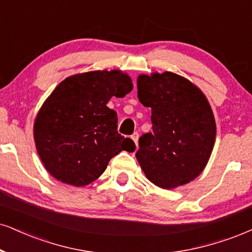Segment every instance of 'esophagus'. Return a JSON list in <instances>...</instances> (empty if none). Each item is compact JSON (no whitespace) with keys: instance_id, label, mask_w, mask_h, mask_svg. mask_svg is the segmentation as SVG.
<instances>
[{"instance_id":"esophagus-1","label":"esophagus","mask_w":252,"mask_h":252,"mask_svg":"<svg viewBox=\"0 0 252 252\" xmlns=\"http://www.w3.org/2000/svg\"><path fill=\"white\" fill-rule=\"evenodd\" d=\"M131 138H132V140L134 141L135 146H138V140H139V133H136V132H135V133H133Z\"/></svg>"}]
</instances>
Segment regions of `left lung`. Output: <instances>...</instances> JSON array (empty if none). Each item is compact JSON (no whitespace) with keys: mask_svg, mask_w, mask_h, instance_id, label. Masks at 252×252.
I'll use <instances>...</instances> for the list:
<instances>
[{"mask_svg":"<svg viewBox=\"0 0 252 252\" xmlns=\"http://www.w3.org/2000/svg\"><path fill=\"white\" fill-rule=\"evenodd\" d=\"M136 85L153 124V132L139 139L135 154L146 178L163 189L192 181L206 168L216 139L207 97L190 80L169 71L140 74Z\"/></svg>","mask_w":252,"mask_h":252,"instance_id":"left-lung-1","label":"left lung"}]
</instances>
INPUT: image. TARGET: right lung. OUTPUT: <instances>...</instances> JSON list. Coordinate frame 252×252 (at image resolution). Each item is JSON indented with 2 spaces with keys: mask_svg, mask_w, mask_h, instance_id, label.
Returning a JSON list of instances; mask_svg holds the SVG:
<instances>
[{
  "mask_svg": "<svg viewBox=\"0 0 252 252\" xmlns=\"http://www.w3.org/2000/svg\"><path fill=\"white\" fill-rule=\"evenodd\" d=\"M133 89L120 70L67 77L45 99L33 123L37 153L58 181L83 187L97 180L121 151L134 152L132 139L117 131V112L106 105Z\"/></svg>",
  "mask_w": 252,
  "mask_h": 252,
  "instance_id": "right-lung-1",
  "label": "right lung"
}]
</instances>
